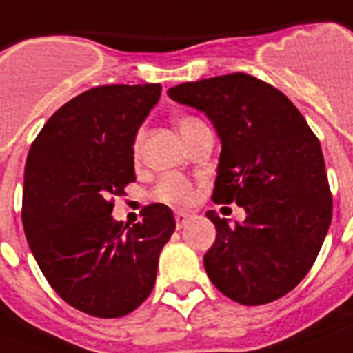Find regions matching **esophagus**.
Instances as JSON below:
<instances>
[{
  "label": "esophagus",
  "mask_w": 353,
  "mask_h": 353,
  "mask_svg": "<svg viewBox=\"0 0 353 353\" xmlns=\"http://www.w3.org/2000/svg\"><path fill=\"white\" fill-rule=\"evenodd\" d=\"M174 219H176V225H179V228H184V225H188L191 221H193L194 215L193 213H182V211H176V213H174Z\"/></svg>",
  "instance_id": "esophagus-1"
}]
</instances>
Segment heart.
<instances>
[{
    "mask_svg": "<svg viewBox=\"0 0 353 353\" xmlns=\"http://www.w3.org/2000/svg\"><path fill=\"white\" fill-rule=\"evenodd\" d=\"M194 122H199V120L193 117H180L179 120H176V128H179L180 132H184L185 129L191 128ZM154 196H157L160 202H165V204L185 205L193 200V191H191L190 184H188L184 179L174 176V174H169V176H163L159 182L157 190H154Z\"/></svg>",
    "mask_w": 353,
    "mask_h": 353,
    "instance_id": "b5f03b06",
    "label": "heart"
}]
</instances>
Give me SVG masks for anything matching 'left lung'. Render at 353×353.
<instances>
[{
  "instance_id": "8db88e82",
  "label": "left lung",
  "mask_w": 353,
  "mask_h": 353,
  "mask_svg": "<svg viewBox=\"0 0 353 353\" xmlns=\"http://www.w3.org/2000/svg\"><path fill=\"white\" fill-rule=\"evenodd\" d=\"M168 97L215 125L222 151L213 200L246 211L235 225L205 213L216 228L208 277L239 304L277 301L306 277L332 222L319 140L288 97L244 72L180 83Z\"/></svg>"
}]
</instances>
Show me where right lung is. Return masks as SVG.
Wrapping results in <instances>:
<instances>
[{
    "instance_id": "obj_1",
    "label": "right lung",
    "mask_w": 353,
    "mask_h": 353,
    "mask_svg": "<svg viewBox=\"0 0 353 353\" xmlns=\"http://www.w3.org/2000/svg\"><path fill=\"white\" fill-rule=\"evenodd\" d=\"M160 83L94 87L49 118L25 163V236L39 270L72 308L123 317L149 297L173 211L143 208L129 228L112 219V196L134 176V138L160 100Z\"/></svg>"
}]
</instances>
